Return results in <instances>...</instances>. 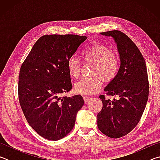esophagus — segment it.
I'll return each mask as SVG.
<instances>
[{"label": "esophagus", "mask_w": 160, "mask_h": 160, "mask_svg": "<svg viewBox=\"0 0 160 160\" xmlns=\"http://www.w3.org/2000/svg\"><path fill=\"white\" fill-rule=\"evenodd\" d=\"M91 99V97H87V96H83V99H84V102H85V103H87L88 102L89 100H90Z\"/></svg>", "instance_id": "34e87169"}]
</instances>
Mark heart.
<instances>
[{"instance_id": "b5f03b06", "label": "heart", "mask_w": 160, "mask_h": 160, "mask_svg": "<svg viewBox=\"0 0 160 160\" xmlns=\"http://www.w3.org/2000/svg\"><path fill=\"white\" fill-rule=\"evenodd\" d=\"M82 56L87 63L93 65L91 75L75 84V91L82 95H91L100 90L102 82L109 83L115 79L119 69V61L114 53L106 46L96 43L82 51ZM70 75L79 78L82 64L76 56H71L67 62Z\"/></svg>"}]
</instances>
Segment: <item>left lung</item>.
<instances>
[{"mask_svg":"<svg viewBox=\"0 0 160 160\" xmlns=\"http://www.w3.org/2000/svg\"><path fill=\"white\" fill-rule=\"evenodd\" d=\"M112 37L117 44L121 65L117 75L104 89L110 100L100 95L103 106L97 114L99 131L112 138L129 133L141 118L149 95V82L145 59L133 42L123 32H101Z\"/></svg>","mask_w":160,"mask_h":160,"instance_id":"obj_1","label":"left lung"}]
</instances>
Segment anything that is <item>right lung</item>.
I'll return each mask as SVG.
<instances>
[{
  "label": "right lung",
  "mask_w": 160,
  "mask_h": 160,
  "mask_svg": "<svg viewBox=\"0 0 160 160\" xmlns=\"http://www.w3.org/2000/svg\"><path fill=\"white\" fill-rule=\"evenodd\" d=\"M86 39L75 34L44 35L20 67L18 98L22 110L32 128L47 140L66 136L84 104L81 95L62 94L72 88L68 60Z\"/></svg>",
  "instance_id": "1"
}]
</instances>
